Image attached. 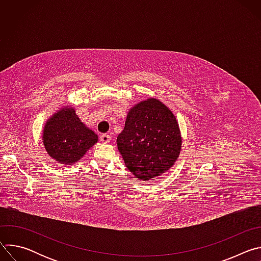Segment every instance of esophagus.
<instances>
[{"label":"esophagus","mask_w":261,"mask_h":261,"mask_svg":"<svg viewBox=\"0 0 261 261\" xmlns=\"http://www.w3.org/2000/svg\"><path fill=\"white\" fill-rule=\"evenodd\" d=\"M100 141L103 143H108L110 141V135L109 134H102L100 136Z\"/></svg>","instance_id":"obj_1"}]
</instances>
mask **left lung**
<instances>
[{
  "label": "left lung",
  "mask_w": 261,
  "mask_h": 261,
  "mask_svg": "<svg viewBox=\"0 0 261 261\" xmlns=\"http://www.w3.org/2000/svg\"><path fill=\"white\" fill-rule=\"evenodd\" d=\"M117 144L126 167L135 177L145 180L166 172L174 164L181 137L169 108L151 98L129 111Z\"/></svg>",
  "instance_id": "1"
}]
</instances>
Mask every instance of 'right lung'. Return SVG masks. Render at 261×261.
<instances>
[{
  "label": "right lung",
  "mask_w": 261,
  "mask_h": 261,
  "mask_svg": "<svg viewBox=\"0 0 261 261\" xmlns=\"http://www.w3.org/2000/svg\"><path fill=\"white\" fill-rule=\"evenodd\" d=\"M97 140V134L87 128L70 107L60 110L44 126L43 143L46 151L63 164L77 162Z\"/></svg>",
  "instance_id": "obj_1"
}]
</instances>
